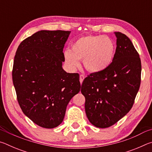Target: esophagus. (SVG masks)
Returning <instances> with one entry per match:
<instances>
[{
  "instance_id": "1",
  "label": "esophagus",
  "mask_w": 152,
  "mask_h": 152,
  "mask_svg": "<svg viewBox=\"0 0 152 152\" xmlns=\"http://www.w3.org/2000/svg\"><path fill=\"white\" fill-rule=\"evenodd\" d=\"M84 78H85V77H84V76L83 75V74H81V75L80 76V82L81 84L82 83V82H83Z\"/></svg>"
}]
</instances>
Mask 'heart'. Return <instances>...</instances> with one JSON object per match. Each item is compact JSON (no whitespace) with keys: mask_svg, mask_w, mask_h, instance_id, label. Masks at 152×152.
Here are the masks:
<instances>
[{"mask_svg":"<svg viewBox=\"0 0 152 152\" xmlns=\"http://www.w3.org/2000/svg\"><path fill=\"white\" fill-rule=\"evenodd\" d=\"M115 51V44L107 36L88 35L77 39L70 51L64 52L66 64L71 68L79 66L83 60L87 70L99 72L104 70L112 63Z\"/></svg>","mask_w":152,"mask_h":152,"instance_id":"1","label":"heart"}]
</instances>
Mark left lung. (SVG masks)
Returning a JSON list of instances; mask_svg holds the SVG:
<instances>
[{"label":"left lung","mask_w":152,"mask_h":152,"mask_svg":"<svg viewBox=\"0 0 152 152\" xmlns=\"http://www.w3.org/2000/svg\"><path fill=\"white\" fill-rule=\"evenodd\" d=\"M115 35L117 48L112 63L87 76L81 87L86 116L99 128L109 127L127 114L140 86V56L128 37L121 32Z\"/></svg>","instance_id":"8db88e82"}]
</instances>
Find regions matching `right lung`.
<instances>
[{"label":"right lung","instance_id":"obj_1","mask_svg":"<svg viewBox=\"0 0 152 152\" xmlns=\"http://www.w3.org/2000/svg\"><path fill=\"white\" fill-rule=\"evenodd\" d=\"M71 31L42 30L17 48L12 82L22 111L40 127L63 121L67 105L80 90L78 73H67L63 49Z\"/></svg>","mask_w":152,"mask_h":152}]
</instances>
